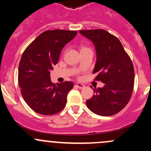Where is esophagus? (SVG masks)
<instances>
[{"label": "esophagus", "mask_w": 151, "mask_h": 151, "mask_svg": "<svg viewBox=\"0 0 151 151\" xmlns=\"http://www.w3.org/2000/svg\"><path fill=\"white\" fill-rule=\"evenodd\" d=\"M75 85H76V86L77 87V88H80V89H83V88H84L85 87L84 85L81 84V83H75Z\"/></svg>", "instance_id": "34e87169"}]
</instances>
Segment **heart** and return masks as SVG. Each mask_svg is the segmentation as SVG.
<instances>
[{
	"label": "heart",
	"mask_w": 151,
	"mask_h": 151,
	"mask_svg": "<svg viewBox=\"0 0 151 151\" xmlns=\"http://www.w3.org/2000/svg\"><path fill=\"white\" fill-rule=\"evenodd\" d=\"M84 48H86V47H83V49H84Z\"/></svg>",
	"instance_id": "heart-1"
}]
</instances>
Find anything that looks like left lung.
<instances>
[{"label":"left lung","instance_id":"obj_1","mask_svg":"<svg viewBox=\"0 0 151 151\" xmlns=\"http://www.w3.org/2000/svg\"><path fill=\"white\" fill-rule=\"evenodd\" d=\"M93 42L96 50V63L93 74L95 80L104 83L94 88V95L86 104L93 113L111 116L129 103L134 84V69L129 55L119 39L103 29L80 30Z\"/></svg>","mask_w":151,"mask_h":151}]
</instances>
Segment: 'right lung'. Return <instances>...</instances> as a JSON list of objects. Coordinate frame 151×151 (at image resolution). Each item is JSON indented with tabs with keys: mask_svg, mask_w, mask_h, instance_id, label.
I'll list each match as a JSON object with an SVG mask.
<instances>
[{
	"mask_svg": "<svg viewBox=\"0 0 151 151\" xmlns=\"http://www.w3.org/2000/svg\"><path fill=\"white\" fill-rule=\"evenodd\" d=\"M76 30H51L41 33L27 47L18 69V82L24 100L34 112L51 115L63 110L72 82L54 84L50 71L60 52L77 35Z\"/></svg>",
	"mask_w": 151,
	"mask_h": 151,
	"instance_id": "obj_1",
	"label": "right lung"
}]
</instances>
